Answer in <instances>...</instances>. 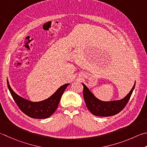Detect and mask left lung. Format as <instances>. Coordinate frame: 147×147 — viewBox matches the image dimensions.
I'll list each match as a JSON object with an SVG mask.
<instances>
[{
    "mask_svg": "<svg viewBox=\"0 0 147 147\" xmlns=\"http://www.w3.org/2000/svg\"><path fill=\"white\" fill-rule=\"evenodd\" d=\"M134 83L133 88L127 96L120 100H114L111 101H103L99 100L91 92L88 87L82 83L83 86V97L88 110L96 116L110 117L119 113L126 105L133 93L135 87Z\"/></svg>",
    "mask_w": 147,
    "mask_h": 147,
    "instance_id": "8db88e82",
    "label": "left lung"
}]
</instances>
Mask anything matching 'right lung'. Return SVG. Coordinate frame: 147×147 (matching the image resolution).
Listing matches in <instances>:
<instances>
[{"label": "right lung", "instance_id": "right-lung-1", "mask_svg": "<svg viewBox=\"0 0 147 147\" xmlns=\"http://www.w3.org/2000/svg\"><path fill=\"white\" fill-rule=\"evenodd\" d=\"M7 83L9 90L20 110L27 116L37 119H47L55 111L63 93L67 86L69 85V83L63 85L47 99L41 101L32 102L31 100L23 98L22 97L14 92L11 87L8 80H7Z\"/></svg>", "mask_w": 147, "mask_h": 147}]
</instances>
